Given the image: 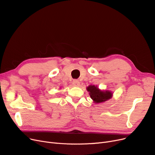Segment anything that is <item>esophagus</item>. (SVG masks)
Returning <instances> with one entry per match:
<instances>
[{"mask_svg": "<svg viewBox=\"0 0 155 155\" xmlns=\"http://www.w3.org/2000/svg\"><path fill=\"white\" fill-rule=\"evenodd\" d=\"M72 83H73V85L76 87H79V85H80V82H79V80H77V79H75V80H74Z\"/></svg>", "mask_w": 155, "mask_h": 155, "instance_id": "34e87169", "label": "esophagus"}]
</instances>
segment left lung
<instances>
[{
    "label": "left lung",
    "mask_w": 155,
    "mask_h": 155,
    "mask_svg": "<svg viewBox=\"0 0 155 155\" xmlns=\"http://www.w3.org/2000/svg\"><path fill=\"white\" fill-rule=\"evenodd\" d=\"M87 90L89 92L91 99L96 104L104 102L110 99L112 96V93L109 91H101L95 85H89Z\"/></svg>",
    "instance_id": "obj_1"
}]
</instances>
